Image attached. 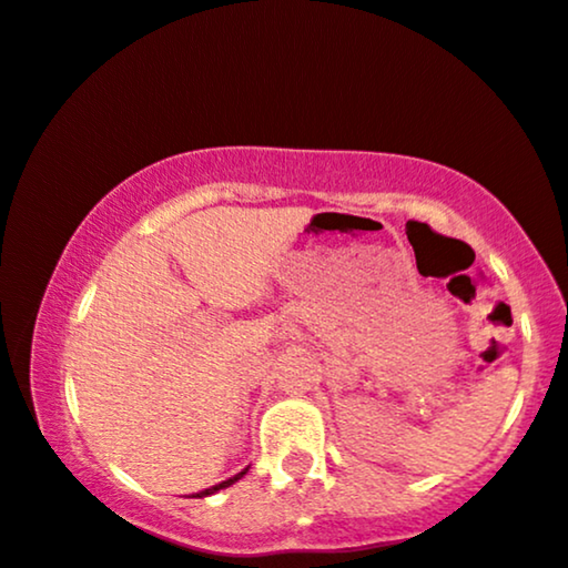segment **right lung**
Wrapping results in <instances>:
<instances>
[{
    "label": "right lung",
    "instance_id": "1",
    "mask_svg": "<svg viewBox=\"0 0 568 568\" xmlns=\"http://www.w3.org/2000/svg\"><path fill=\"white\" fill-rule=\"evenodd\" d=\"M248 474V468H243L241 474H235V476H230L227 481H222V484H214V487H209V489H201V491H195L193 497H209V495H214V491H219V489H224V487H230V484H235L237 479H243V476Z\"/></svg>",
    "mask_w": 568,
    "mask_h": 568
}]
</instances>
